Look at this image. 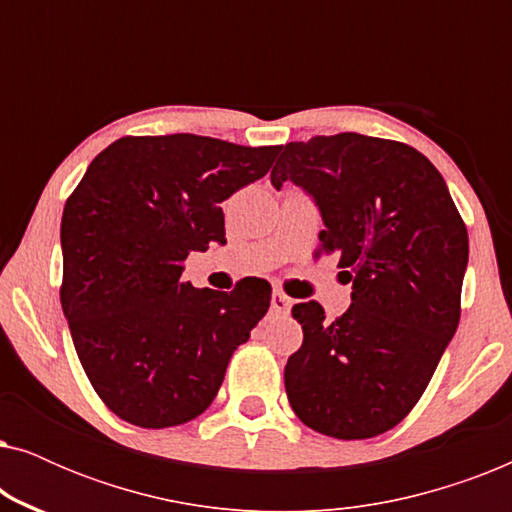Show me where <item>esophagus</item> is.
I'll return each instance as SVG.
<instances>
[{
  "instance_id": "1",
  "label": "esophagus",
  "mask_w": 512,
  "mask_h": 512,
  "mask_svg": "<svg viewBox=\"0 0 512 512\" xmlns=\"http://www.w3.org/2000/svg\"><path fill=\"white\" fill-rule=\"evenodd\" d=\"M289 307H291V298L289 296H284L282 291L272 293V312H275V314H286V312H289Z\"/></svg>"
}]
</instances>
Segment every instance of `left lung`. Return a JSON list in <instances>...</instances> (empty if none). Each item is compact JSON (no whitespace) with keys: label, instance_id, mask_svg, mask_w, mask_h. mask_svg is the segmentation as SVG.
<instances>
[{"label":"left lung","instance_id":"1","mask_svg":"<svg viewBox=\"0 0 512 512\" xmlns=\"http://www.w3.org/2000/svg\"><path fill=\"white\" fill-rule=\"evenodd\" d=\"M270 181L312 195L326 226L317 251H338L352 282L335 321L314 300L293 305L303 345L284 368L291 408L324 436H380L415 408L457 331L466 223L431 160L394 139L291 142Z\"/></svg>","mask_w":512,"mask_h":512}]
</instances>
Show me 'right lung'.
Wrapping results in <instances>:
<instances>
[{
    "instance_id": "1",
    "label": "right lung",
    "mask_w": 512,
    "mask_h": 512,
    "mask_svg": "<svg viewBox=\"0 0 512 512\" xmlns=\"http://www.w3.org/2000/svg\"><path fill=\"white\" fill-rule=\"evenodd\" d=\"M277 153L198 135L121 137L67 198L62 312L97 396L128 424L202 415L268 312L265 279L223 293L193 289L181 272L191 251L226 242L221 202L265 177Z\"/></svg>"
}]
</instances>
